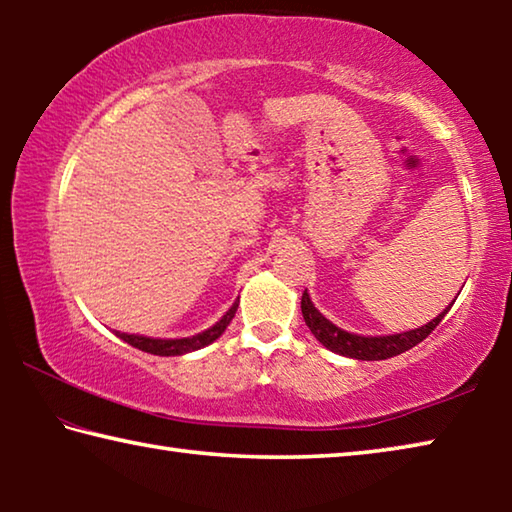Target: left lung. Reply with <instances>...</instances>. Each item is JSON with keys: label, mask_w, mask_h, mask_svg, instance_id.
I'll use <instances>...</instances> for the list:
<instances>
[{"label": "left lung", "mask_w": 512, "mask_h": 512, "mask_svg": "<svg viewBox=\"0 0 512 512\" xmlns=\"http://www.w3.org/2000/svg\"><path fill=\"white\" fill-rule=\"evenodd\" d=\"M452 305H449L445 311H440V314L433 320H429L427 325L409 329V332L386 334V336H361V334H352V332H345L341 327H336L332 320H327L323 314H320L314 302H311L307 291L302 293L300 309H302V318H305L307 327L311 329V334H314L316 341L323 343L327 350H332L348 359L381 361V359L397 357V354L411 350L420 341L427 339L440 320L445 318L447 311L452 309Z\"/></svg>", "instance_id": "8db88e82"}]
</instances>
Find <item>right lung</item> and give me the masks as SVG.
Returning <instances> with one entry per match:
<instances>
[{"label":"right lung","mask_w":512,"mask_h":512,"mask_svg":"<svg viewBox=\"0 0 512 512\" xmlns=\"http://www.w3.org/2000/svg\"><path fill=\"white\" fill-rule=\"evenodd\" d=\"M239 307V300L232 302V307L225 311L221 320H216L212 327H207L205 332H198L194 336H183V339H153V336H140V334H126V332H115L121 341H126L133 348L158 354V357H183L187 352L201 350L205 345L214 343L219 336L225 332V327L230 325V320L235 318Z\"/></svg>","instance_id":"obj_1"}]
</instances>
